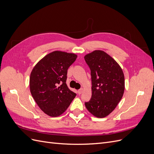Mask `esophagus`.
<instances>
[{
	"label": "esophagus",
	"instance_id": "34e87169",
	"mask_svg": "<svg viewBox=\"0 0 154 154\" xmlns=\"http://www.w3.org/2000/svg\"><path fill=\"white\" fill-rule=\"evenodd\" d=\"M83 88H80V89H79V90L78 91V94H81L82 93V92H83Z\"/></svg>",
	"mask_w": 154,
	"mask_h": 154
}]
</instances>
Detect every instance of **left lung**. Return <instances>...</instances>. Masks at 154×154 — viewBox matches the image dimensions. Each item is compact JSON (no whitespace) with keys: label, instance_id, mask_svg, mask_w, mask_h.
I'll return each instance as SVG.
<instances>
[{"label":"left lung","instance_id":"8db88e82","mask_svg":"<svg viewBox=\"0 0 154 154\" xmlns=\"http://www.w3.org/2000/svg\"><path fill=\"white\" fill-rule=\"evenodd\" d=\"M91 69L92 96L85 102L87 109L97 118H105L122 100L125 91L124 74L119 65L103 51L85 56Z\"/></svg>","mask_w":154,"mask_h":154}]
</instances>
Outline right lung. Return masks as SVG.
<instances>
[{"label": "right lung", "instance_id": "add662e5", "mask_svg": "<svg viewBox=\"0 0 154 154\" xmlns=\"http://www.w3.org/2000/svg\"><path fill=\"white\" fill-rule=\"evenodd\" d=\"M76 58L74 53L53 51L40 60L31 72V95L40 109L51 117L63 114L76 96L66 84L67 69Z\"/></svg>", "mask_w": 154, "mask_h": 154}]
</instances>
